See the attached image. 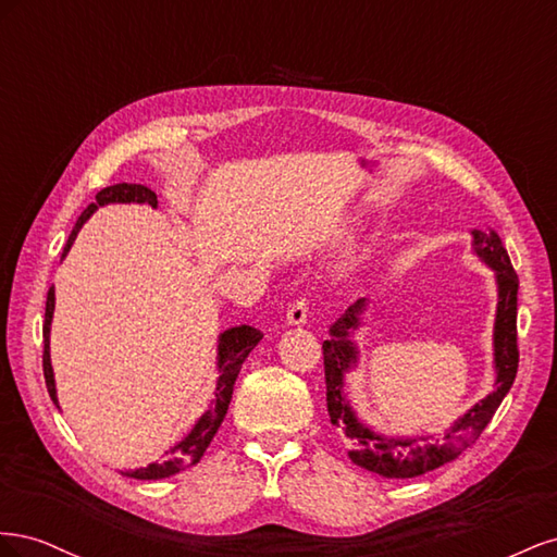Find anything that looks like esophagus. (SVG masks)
<instances>
[{"instance_id":"1","label":"esophagus","mask_w":557,"mask_h":557,"mask_svg":"<svg viewBox=\"0 0 557 557\" xmlns=\"http://www.w3.org/2000/svg\"><path fill=\"white\" fill-rule=\"evenodd\" d=\"M307 313H309L307 299H305V297H299V299H295V301H293L290 309H288V313H285V318H288V323H290V325H301V323H307Z\"/></svg>"}]
</instances>
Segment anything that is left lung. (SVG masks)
<instances>
[{
    "instance_id": "left-lung-1",
    "label": "left lung",
    "mask_w": 557,
    "mask_h": 557,
    "mask_svg": "<svg viewBox=\"0 0 557 557\" xmlns=\"http://www.w3.org/2000/svg\"><path fill=\"white\" fill-rule=\"evenodd\" d=\"M476 256L497 272V318H495V367H497V391L487 395L474 409H469L440 442H430L432 436H416V440H391L362 425L352 413L344 397V372L356 364L358 350L348 339L350 330L358 327V315L362 313V299L348 307L342 318L330 327V339L323 342L325 385H327V413L332 425L339 430L350 444V460L358 467L374 471L383 479H413L458 458L460 453L476 444L481 432L491 423L504 395L509 393L518 372V274L509 260L499 234L495 230H474Z\"/></svg>"
}]
</instances>
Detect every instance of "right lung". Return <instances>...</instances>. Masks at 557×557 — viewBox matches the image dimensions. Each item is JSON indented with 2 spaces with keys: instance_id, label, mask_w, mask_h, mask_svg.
I'll return each instance as SVG.
<instances>
[{
  "instance_id": "obj_1",
  "label": "right lung",
  "mask_w": 557,
  "mask_h": 557,
  "mask_svg": "<svg viewBox=\"0 0 557 557\" xmlns=\"http://www.w3.org/2000/svg\"><path fill=\"white\" fill-rule=\"evenodd\" d=\"M113 201H137V205H150V207H158V195L146 188V185L139 183H117V185H109V188L99 190L95 195L92 205H88V209L81 213V218L76 221L70 239H66L64 252L72 248L76 234L81 230V225L88 221L92 215V211L97 207H104V205H113ZM62 252V256H64ZM53 309H55V290L53 285H50L48 297H46V320H44V379H46V387H48V395L58 404V395H55V379H53V367H50V318H53ZM262 339V332L250 327V325H239V327H232L225 330L221 334V344H218V385H215V399L211 404V409L197 420V425L190 430V434L181 440L176 446H172L170 450L164 453L162 462L156 465H148L141 469H134V471H121L125 476L132 479H139V481H156V479H166V476H174L178 471L188 469L193 465H197L201 460V455L209 448V444L213 442V436L221 428L223 418L227 413L230 407V399H232V391H234V381H237L239 372H242V364L248 358V352L258 346V342Z\"/></svg>"
}]
</instances>
